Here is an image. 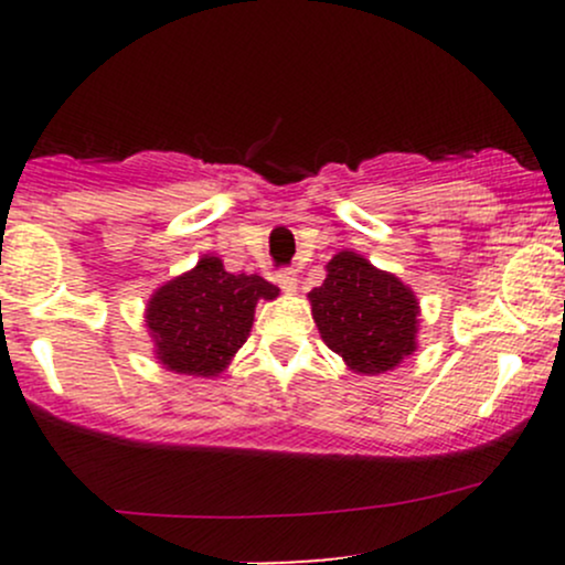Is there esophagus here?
<instances>
[{
    "label": "esophagus",
    "mask_w": 565,
    "mask_h": 565,
    "mask_svg": "<svg viewBox=\"0 0 565 565\" xmlns=\"http://www.w3.org/2000/svg\"><path fill=\"white\" fill-rule=\"evenodd\" d=\"M276 281H278V287L287 291V295H291V291H297V274H295V270H291V268L278 270Z\"/></svg>",
    "instance_id": "34e87169"
}]
</instances>
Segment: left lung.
Here are the masks:
<instances>
[{"instance_id": "obj_1", "label": "left lung", "mask_w": 565, "mask_h": 565, "mask_svg": "<svg viewBox=\"0 0 565 565\" xmlns=\"http://www.w3.org/2000/svg\"><path fill=\"white\" fill-rule=\"evenodd\" d=\"M329 350L359 374L391 372L417 350L419 302L401 278L355 252H337L308 295Z\"/></svg>"}]
</instances>
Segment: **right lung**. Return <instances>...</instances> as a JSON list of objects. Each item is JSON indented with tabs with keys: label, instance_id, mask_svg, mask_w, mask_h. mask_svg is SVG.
Masks as SVG:
<instances>
[{
	"label": "right lung",
	"instance_id": "add662e5",
	"mask_svg": "<svg viewBox=\"0 0 565 565\" xmlns=\"http://www.w3.org/2000/svg\"><path fill=\"white\" fill-rule=\"evenodd\" d=\"M274 297L278 287L263 276H233L220 257L204 255L148 300L146 327L159 364L178 374L217 377L249 337L257 300Z\"/></svg>",
	"mask_w": 565,
	"mask_h": 565
}]
</instances>
